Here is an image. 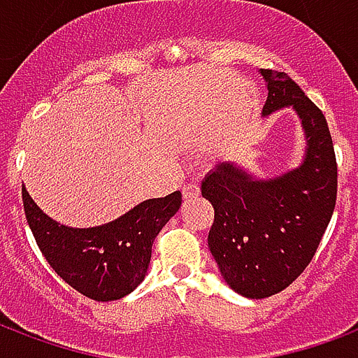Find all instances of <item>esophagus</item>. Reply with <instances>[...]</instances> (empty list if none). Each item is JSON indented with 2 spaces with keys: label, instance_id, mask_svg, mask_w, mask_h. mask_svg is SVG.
<instances>
[{
  "label": "esophagus",
  "instance_id": "34e87169",
  "mask_svg": "<svg viewBox=\"0 0 358 358\" xmlns=\"http://www.w3.org/2000/svg\"><path fill=\"white\" fill-rule=\"evenodd\" d=\"M182 195H184V199L197 197V195H199V186H197V184H186L184 189H182Z\"/></svg>",
  "mask_w": 358,
  "mask_h": 358
}]
</instances>
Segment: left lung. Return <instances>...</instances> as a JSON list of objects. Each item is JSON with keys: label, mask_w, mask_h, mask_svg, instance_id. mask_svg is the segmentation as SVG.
<instances>
[{"label": "left lung", "mask_w": 358, "mask_h": 358, "mask_svg": "<svg viewBox=\"0 0 358 358\" xmlns=\"http://www.w3.org/2000/svg\"><path fill=\"white\" fill-rule=\"evenodd\" d=\"M268 95L263 117L292 109L305 148L297 166L257 176L243 164L220 161L201 182L215 209L209 249L234 292L264 299L282 292L313 261L330 224L338 195V164L322 110L284 73L259 71Z\"/></svg>", "instance_id": "1"}]
</instances>
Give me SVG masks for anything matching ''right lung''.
<instances>
[{
  "instance_id": "add662e5",
  "label": "right lung",
  "mask_w": 358,
  "mask_h": 358,
  "mask_svg": "<svg viewBox=\"0 0 358 358\" xmlns=\"http://www.w3.org/2000/svg\"><path fill=\"white\" fill-rule=\"evenodd\" d=\"M22 203L28 226L45 261L66 284L94 301H115L143 282L151 245L178 213L182 194L145 199L122 217L92 228H73L48 217L27 187Z\"/></svg>"
}]
</instances>
